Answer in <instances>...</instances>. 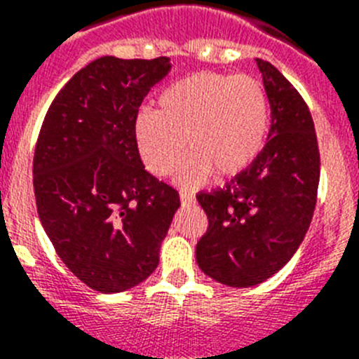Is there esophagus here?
Segmentation results:
<instances>
[{
    "label": "esophagus",
    "mask_w": 359,
    "mask_h": 359,
    "mask_svg": "<svg viewBox=\"0 0 359 359\" xmlns=\"http://www.w3.org/2000/svg\"><path fill=\"white\" fill-rule=\"evenodd\" d=\"M180 198H182V203H194V194H190V192H182L180 194Z\"/></svg>",
    "instance_id": "esophagus-1"
}]
</instances>
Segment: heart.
<instances>
[{"label":"heart","instance_id":"b5f03b06","mask_svg":"<svg viewBox=\"0 0 359 359\" xmlns=\"http://www.w3.org/2000/svg\"><path fill=\"white\" fill-rule=\"evenodd\" d=\"M269 128L266 88L252 75L198 72L167 86L156 113L136 118V145L147 169L169 176L182 163L177 182L196 187L244 172L264 147ZM186 144H183L182 142Z\"/></svg>","mask_w":359,"mask_h":359}]
</instances>
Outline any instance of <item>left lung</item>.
I'll list each match as a JSON object with an SVG mask.
<instances>
[{"label": "left lung", "mask_w": 359, "mask_h": 359, "mask_svg": "<svg viewBox=\"0 0 359 359\" xmlns=\"http://www.w3.org/2000/svg\"><path fill=\"white\" fill-rule=\"evenodd\" d=\"M257 66L271 106L269 140L226 187L196 196L208 217L196 261L231 287L261 284L290 261L318 196L320 151L309 107L273 65L257 59Z\"/></svg>", "instance_id": "obj_1"}]
</instances>
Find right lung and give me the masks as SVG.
Listing matches in <instances>:
<instances>
[{
    "label": "right lung",
    "mask_w": 359,
    "mask_h": 359,
    "mask_svg": "<svg viewBox=\"0 0 359 359\" xmlns=\"http://www.w3.org/2000/svg\"><path fill=\"white\" fill-rule=\"evenodd\" d=\"M169 72V57L95 59L62 86L37 136L41 223L69 271L100 293L156 269L180 207L177 190L145 170L135 133L144 98Z\"/></svg>",
    "instance_id": "1"
}]
</instances>
